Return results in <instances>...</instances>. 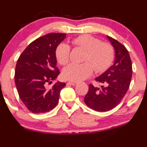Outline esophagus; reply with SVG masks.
<instances>
[{
	"instance_id": "34e87169",
	"label": "esophagus",
	"mask_w": 147,
	"mask_h": 147,
	"mask_svg": "<svg viewBox=\"0 0 147 147\" xmlns=\"http://www.w3.org/2000/svg\"><path fill=\"white\" fill-rule=\"evenodd\" d=\"M69 84H71V85H73V86H76L78 84V83L76 82V81H69Z\"/></svg>"
}]
</instances>
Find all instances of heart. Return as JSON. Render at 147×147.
I'll return each instance as SVG.
<instances>
[{
  "label": "heart",
  "mask_w": 147,
  "mask_h": 147,
  "mask_svg": "<svg viewBox=\"0 0 147 147\" xmlns=\"http://www.w3.org/2000/svg\"><path fill=\"white\" fill-rule=\"evenodd\" d=\"M74 47L86 51L85 63H71L63 70V76L72 81H80L89 77L94 70L98 73L107 71L114 59V49L111 43L101 42L98 38L88 34L81 35L71 40ZM71 49L65 43L57 46L56 57L61 65H66L69 61Z\"/></svg>",
  "instance_id": "obj_1"
}]
</instances>
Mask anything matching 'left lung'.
Returning <instances> with one entry per match:
<instances>
[{
    "label": "left lung",
    "mask_w": 147,
    "mask_h": 147,
    "mask_svg": "<svg viewBox=\"0 0 147 147\" xmlns=\"http://www.w3.org/2000/svg\"><path fill=\"white\" fill-rule=\"evenodd\" d=\"M115 49V61L107 71L96 78L104 86L101 88L89 84L84 102L91 109L107 111L120 104L130 86L132 63L126 48L118 40L108 36Z\"/></svg>",
    "instance_id": "left-lung-1"
}]
</instances>
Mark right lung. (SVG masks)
I'll return each instance as SVG.
<instances>
[{"label":"right lung","mask_w":147,"mask_h":147,"mask_svg":"<svg viewBox=\"0 0 147 147\" xmlns=\"http://www.w3.org/2000/svg\"><path fill=\"white\" fill-rule=\"evenodd\" d=\"M66 33H51L39 37L30 43L17 61L15 83L18 95L26 108L34 114L46 113L59 102L61 90L65 83L57 82L56 50Z\"/></svg>","instance_id":"obj_1"}]
</instances>
